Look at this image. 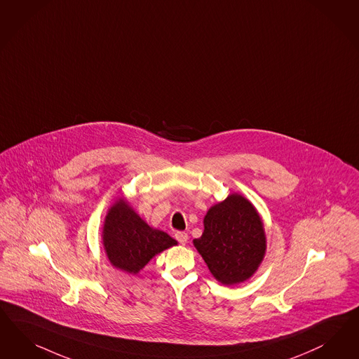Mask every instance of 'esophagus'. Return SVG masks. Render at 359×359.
Masks as SVG:
<instances>
[{
  "label": "esophagus",
  "instance_id": "1",
  "mask_svg": "<svg viewBox=\"0 0 359 359\" xmlns=\"http://www.w3.org/2000/svg\"><path fill=\"white\" fill-rule=\"evenodd\" d=\"M175 239L178 241V243L186 244L189 239V235H187V232L178 231L175 233Z\"/></svg>",
  "mask_w": 359,
  "mask_h": 359
}]
</instances>
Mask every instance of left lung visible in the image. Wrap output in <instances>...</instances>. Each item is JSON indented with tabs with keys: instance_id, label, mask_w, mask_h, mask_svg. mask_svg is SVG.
I'll return each instance as SVG.
<instances>
[{
	"instance_id": "1",
	"label": "left lung",
	"mask_w": 359,
	"mask_h": 359,
	"mask_svg": "<svg viewBox=\"0 0 359 359\" xmlns=\"http://www.w3.org/2000/svg\"><path fill=\"white\" fill-rule=\"evenodd\" d=\"M203 224L194 245L214 278L224 285L251 278L266 252L263 223L254 206L232 194L208 210Z\"/></svg>"
}]
</instances>
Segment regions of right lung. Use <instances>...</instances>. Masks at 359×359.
I'll use <instances>...</instances> for the list:
<instances>
[{
    "instance_id": "1",
    "label": "right lung",
    "mask_w": 359,
    "mask_h": 359,
    "mask_svg": "<svg viewBox=\"0 0 359 359\" xmlns=\"http://www.w3.org/2000/svg\"><path fill=\"white\" fill-rule=\"evenodd\" d=\"M103 243L112 266L137 273L154 255L177 242L166 232L149 227L127 202L118 201L105 217Z\"/></svg>"
}]
</instances>
